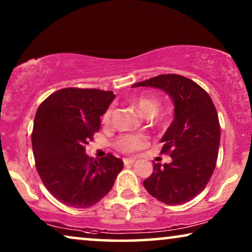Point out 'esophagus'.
Listing matches in <instances>:
<instances>
[{"label": "esophagus", "mask_w": 252, "mask_h": 252, "mask_svg": "<svg viewBox=\"0 0 252 252\" xmlns=\"http://www.w3.org/2000/svg\"><path fill=\"white\" fill-rule=\"evenodd\" d=\"M135 163V158H124V164L128 165Z\"/></svg>", "instance_id": "obj_1"}]
</instances>
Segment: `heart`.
I'll list each match as a JSON object with an SVG mask.
<instances>
[{"label":"heart","mask_w":252,"mask_h":252,"mask_svg":"<svg viewBox=\"0 0 252 252\" xmlns=\"http://www.w3.org/2000/svg\"><path fill=\"white\" fill-rule=\"evenodd\" d=\"M135 108L137 109L141 115H143L147 118H153L159 111L160 102L159 99L154 97V96H140L135 99ZM111 117V110H108L103 116V123L108 124ZM146 142V139L143 136L137 135H124L119 137L117 141V148L124 153H130L139 149Z\"/></svg>","instance_id":"obj_1"}]
</instances>
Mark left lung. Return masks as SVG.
<instances>
[{
  "label": "left lung",
  "instance_id": "obj_1",
  "mask_svg": "<svg viewBox=\"0 0 252 252\" xmlns=\"http://www.w3.org/2000/svg\"><path fill=\"white\" fill-rule=\"evenodd\" d=\"M132 87L160 89L174 105V119L160 140L161 153H170L172 161L154 164L144 188L165 204L187 203L205 188L218 158L220 126L212 99L196 82L178 74H161Z\"/></svg>",
  "mask_w": 252,
  "mask_h": 252
}]
</instances>
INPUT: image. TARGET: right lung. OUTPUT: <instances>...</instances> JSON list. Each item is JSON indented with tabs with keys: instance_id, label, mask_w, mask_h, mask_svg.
Segmentation results:
<instances>
[{
	"instance_id": "right-lung-1",
	"label": "right lung",
	"mask_w": 252,
	"mask_h": 252,
	"mask_svg": "<svg viewBox=\"0 0 252 252\" xmlns=\"http://www.w3.org/2000/svg\"><path fill=\"white\" fill-rule=\"evenodd\" d=\"M115 97L113 92L65 88L51 94L36 111L32 134L36 170L50 194L72 208L101 201L124 167L111 154L98 160L85 154Z\"/></svg>"
}]
</instances>
